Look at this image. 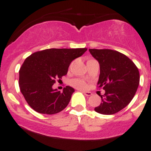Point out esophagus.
<instances>
[{
  "instance_id": "esophagus-1",
  "label": "esophagus",
  "mask_w": 151,
  "mask_h": 151,
  "mask_svg": "<svg viewBox=\"0 0 151 151\" xmlns=\"http://www.w3.org/2000/svg\"><path fill=\"white\" fill-rule=\"evenodd\" d=\"M83 94H84L85 95H86V96H90V95H92V92H86V91H83Z\"/></svg>"
}]
</instances>
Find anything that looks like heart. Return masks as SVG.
<instances>
[{
	"label": "heart",
	"mask_w": 151,
	"mask_h": 151,
	"mask_svg": "<svg viewBox=\"0 0 151 151\" xmlns=\"http://www.w3.org/2000/svg\"><path fill=\"white\" fill-rule=\"evenodd\" d=\"M71 84L80 89H85L87 87V84H86V82L84 81L81 80V79H73L71 81Z\"/></svg>",
	"instance_id": "b5f03b06"
}]
</instances>
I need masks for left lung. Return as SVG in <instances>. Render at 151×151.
Returning a JSON list of instances; mask_svg holds the SVG:
<instances>
[{
	"instance_id": "obj_1",
	"label": "left lung",
	"mask_w": 151,
	"mask_h": 151,
	"mask_svg": "<svg viewBox=\"0 0 151 151\" xmlns=\"http://www.w3.org/2000/svg\"><path fill=\"white\" fill-rule=\"evenodd\" d=\"M98 62L99 87L105 94L95 111L102 114H113L128 105L139 84V73L134 62L126 55L109 49H89Z\"/></svg>"
}]
</instances>
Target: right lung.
<instances>
[{
    "label": "right lung",
    "mask_w": 151,
    "mask_h": 151,
    "mask_svg": "<svg viewBox=\"0 0 151 151\" xmlns=\"http://www.w3.org/2000/svg\"><path fill=\"white\" fill-rule=\"evenodd\" d=\"M87 48H50L26 58L19 71V86L28 105L40 114H54L65 109L75 89H53L55 79L67 75L70 64Z\"/></svg>",
    "instance_id": "obj_1"
}]
</instances>
